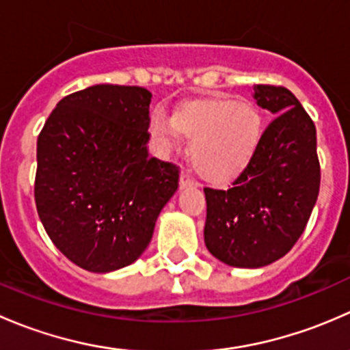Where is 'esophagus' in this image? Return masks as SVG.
<instances>
[{"instance_id": "obj_1", "label": "esophagus", "mask_w": 350, "mask_h": 350, "mask_svg": "<svg viewBox=\"0 0 350 350\" xmlns=\"http://www.w3.org/2000/svg\"><path fill=\"white\" fill-rule=\"evenodd\" d=\"M196 185L198 183L191 178V174H189V172H186V171L181 172V178H179V186H181V188H191V186H196Z\"/></svg>"}]
</instances>
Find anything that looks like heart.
<instances>
[{
    "instance_id": "b5f03b06",
    "label": "heart",
    "mask_w": 350,
    "mask_h": 350,
    "mask_svg": "<svg viewBox=\"0 0 350 350\" xmlns=\"http://www.w3.org/2000/svg\"><path fill=\"white\" fill-rule=\"evenodd\" d=\"M159 152L178 149L181 137L191 140V162L204 179L227 183L249 165L264 132L260 109L250 101L228 98L198 101L174 116V123L157 111L149 123Z\"/></svg>"
}]
</instances>
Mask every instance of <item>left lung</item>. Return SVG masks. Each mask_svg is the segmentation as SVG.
I'll return each mask as SVG.
<instances>
[{
	"label": "left lung",
	"instance_id": "left-lung-1",
	"mask_svg": "<svg viewBox=\"0 0 350 350\" xmlns=\"http://www.w3.org/2000/svg\"><path fill=\"white\" fill-rule=\"evenodd\" d=\"M260 108L276 113L252 161L230 188L204 186V243L221 262L262 267L291 250L320 189L315 123L283 86L254 84Z\"/></svg>",
	"mask_w": 350,
	"mask_h": 350
}]
</instances>
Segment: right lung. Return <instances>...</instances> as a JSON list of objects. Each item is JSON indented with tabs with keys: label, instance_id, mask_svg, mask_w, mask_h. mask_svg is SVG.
<instances>
[{
	"label": "right lung",
	"instance_id": "right-lung-1",
	"mask_svg": "<svg viewBox=\"0 0 350 350\" xmlns=\"http://www.w3.org/2000/svg\"><path fill=\"white\" fill-rule=\"evenodd\" d=\"M150 91L96 84L67 94L37 140L35 204L62 254L91 273L140 257L179 186V167L149 157Z\"/></svg>",
	"mask_w": 350,
	"mask_h": 350
}]
</instances>
